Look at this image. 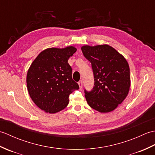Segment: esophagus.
<instances>
[{
	"label": "esophagus",
	"instance_id": "34e87169",
	"mask_svg": "<svg viewBox=\"0 0 155 155\" xmlns=\"http://www.w3.org/2000/svg\"><path fill=\"white\" fill-rule=\"evenodd\" d=\"M78 85H79V87H80V88H83V81H80L78 82Z\"/></svg>",
	"mask_w": 155,
	"mask_h": 155
}]
</instances>
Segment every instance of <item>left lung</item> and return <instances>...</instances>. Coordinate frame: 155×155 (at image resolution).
<instances>
[{
	"mask_svg": "<svg viewBox=\"0 0 155 155\" xmlns=\"http://www.w3.org/2000/svg\"><path fill=\"white\" fill-rule=\"evenodd\" d=\"M84 57L91 63L94 87L84 90L88 105L100 113H108L121 104L129 91L130 68L123 55L109 45L81 47Z\"/></svg>",
	"mask_w": 155,
	"mask_h": 155,
	"instance_id": "1",
	"label": "left lung"
}]
</instances>
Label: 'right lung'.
I'll return each instance as SVG.
<instances>
[{"label":"right lung","mask_w":155,"mask_h":155,"mask_svg":"<svg viewBox=\"0 0 155 155\" xmlns=\"http://www.w3.org/2000/svg\"><path fill=\"white\" fill-rule=\"evenodd\" d=\"M76 51L72 46L49 48L32 62L27 72V89L32 101L41 110L49 113L63 110L72 90L79 88L72 80V68L68 63Z\"/></svg>","instance_id":"1"}]
</instances>
